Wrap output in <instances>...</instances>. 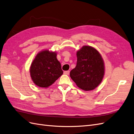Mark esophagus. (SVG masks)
Returning <instances> with one entry per match:
<instances>
[{"label": "esophagus", "instance_id": "1", "mask_svg": "<svg viewBox=\"0 0 134 134\" xmlns=\"http://www.w3.org/2000/svg\"><path fill=\"white\" fill-rule=\"evenodd\" d=\"M63 73H64V74L68 75L69 74H70V71H64Z\"/></svg>", "mask_w": 134, "mask_h": 134}]
</instances>
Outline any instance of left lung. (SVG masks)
<instances>
[{"instance_id":"8db88e82","label":"left lung","mask_w":134,"mask_h":134,"mask_svg":"<svg viewBox=\"0 0 134 134\" xmlns=\"http://www.w3.org/2000/svg\"><path fill=\"white\" fill-rule=\"evenodd\" d=\"M77 64L70 77L79 88L90 91L100 84L105 73L103 60L97 50L85 46L77 52Z\"/></svg>"}]
</instances>
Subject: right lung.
Instances as JSON below:
<instances>
[{"instance_id": "right-lung-1", "label": "right lung", "mask_w": 134, "mask_h": 134, "mask_svg": "<svg viewBox=\"0 0 134 134\" xmlns=\"http://www.w3.org/2000/svg\"><path fill=\"white\" fill-rule=\"evenodd\" d=\"M63 73L57 53L48 50L38 53L30 67V75L33 82L43 88L52 85Z\"/></svg>"}]
</instances>
